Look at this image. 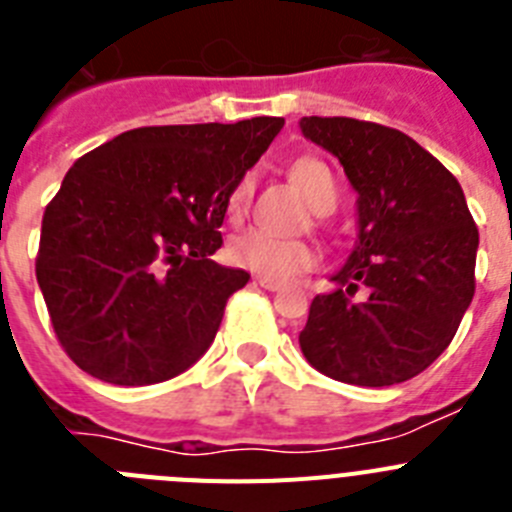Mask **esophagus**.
<instances>
[{
	"instance_id": "obj_1",
	"label": "esophagus",
	"mask_w": 512,
	"mask_h": 512,
	"mask_svg": "<svg viewBox=\"0 0 512 512\" xmlns=\"http://www.w3.org/2000/svg\"><path fill=\"white\" fill-rule=\"evenodd\" d=\"M256 284H261V287L269 289V292H277V289H282V282H277V279H269V277H256Z\"/></svg>"
}]
</instances>
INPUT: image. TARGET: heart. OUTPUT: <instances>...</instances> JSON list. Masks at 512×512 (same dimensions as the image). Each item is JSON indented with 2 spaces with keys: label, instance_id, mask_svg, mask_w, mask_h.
<instances>
[{
  "label": "heart",
  "instance_id": "1",
  "mask_svg": "<svg viewBox=\"0 0 512 512\" xmlns=\"http://www.w3.org/2000/svg\"><path fill=\"white\" fill-rule=\"evenodd\" d=\"M292 179L300 187V192L305 194V200L310 202V207L315 212H333L338 202V189L336 179L330 174L328 166L320 161V158H297L292 164ZM253 184H256V174L246 171V174L233 184L228 194V217L233 223L243 220V215L248 212L251 205ZM228 256L235 266L241 269L253 271L259 277L269 279H289L307 271L318 253L307 241L300 238H279V235H271L261 228H251L238 233L230 241Z\"/></svg>",
  "mask_w": 512,
  "mask_h": 512
}]
</instances>
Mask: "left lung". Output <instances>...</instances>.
I'll return each mask as SVG.
<instances>
[{
	"label": "left lung",
	"instance_id": "8db88e82",
	"mask_svg": "<svg viewBox=\"0 0 512 512\" xmlns=\"http://www.w3.org/2000/svg\"><path fill=\"white\" fill-rule=\"evenodd\" d=\"M359 192V243L310 305L300 348L325 377L390 387L446 351L474 297L479 230L456 176L395 128L354 117H302ZM367 297L354 301L358 284Z\"/></svg>",
	"mask_w": 512,
	"mask_h": 512
}]
</instances>
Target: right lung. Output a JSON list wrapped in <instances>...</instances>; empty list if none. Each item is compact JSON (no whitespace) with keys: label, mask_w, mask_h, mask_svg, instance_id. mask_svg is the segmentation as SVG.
I'll use <instances>...</instances> for the list:
<instances>
[{"label":"right lung","mask_w":512,"mask_h":512,"mask_svg":"<svg viewBox=\"0 0 512 512\" xmlns=\"http://www.w3.org/2000/svg\"><path fill=\"white\" fill-rule=\"evenodd\" d=\"M282 128L284 117L135 128L71 166L43 212L35 277L79 369L143 387L205 354L251 279L210 261L228 194Z\"/></svg>","instance_id":"right-lung-1"}]
</instances>
